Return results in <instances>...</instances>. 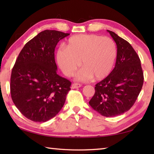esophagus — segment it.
<instances>
[{
    "instance_id": "34e87169",
    "label": "esophagus",
    "mask_w": 154,
    "mask_h": 154,
    "mask_svg": "<svg viewBox=\"0 0 154 154\" xmlns=\"http://www.w3.org/2000/svg\"><path fill=\"white\" fill-rule=\"evenodd\" d=\"M81 84L79 83H73V85H71V89H78V88L81 87Z\"/></svg>"
}]
</instances>
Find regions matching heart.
Returning <instances> with one entry per match:
<instances>
[{
    "label": "heart",
    "mask_w": 154,
    "mask_h": 154,
    "mask_svg": "<svg viewBox=\"0 0 154 154\" xmlns=\"http://www.w3.org/2000/svg\"><path fill=\"white\" fill-rule=\"evenodd\" d=\"M116 45L113 40L95 34H79L71 37L65 47L57 51V61L65 75L73 76L79 67L76 79L100 80L109 75L115 63Z\"/></svg>",
    "instance_id": "heart-1"
}]
</instances>
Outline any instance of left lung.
Segmentation results:
<instances>
[{
  "label": "left lung",
  "mask_w": 154,
  "mask_h": 154,
  "mask_svg": "<svg viewBox=\"0 0 154 154\" xmlns=\"http://www.w3.org/2000/svg\"><path fill=\"white\" fill-rule=\"evenodd\" d=\"M116 42L115 67L108 76L98 83L90 106L106 117L120 115L135 103L143 83L139 56L128 42L114 32L107 30Z\"/></svg>",
  "instance_id": "1"
}]
</instances>
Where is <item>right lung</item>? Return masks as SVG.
I'll return each instance as SVG.
<instances>
[{
	"label": "right lung",
	"mask_w": 154,
	"mask_h": 154,
	"mask_svg": "<svg viewBox=\"0 0 154 154\" xmlns=\"http://www.w3.org/2000/svg\"><path fill=\"white\" fill-rule=\"evenodd\" d=\"M69 34L44 30L27 42L12 68L11 93L23 115L44 122L63 106L71 83L57 73L54 51L61 39Z\"/></svg>",
	"instance_id": "obj_1"
}]
</instances>
